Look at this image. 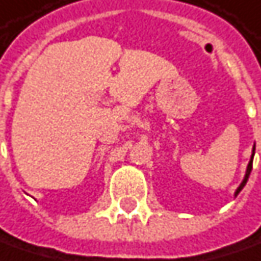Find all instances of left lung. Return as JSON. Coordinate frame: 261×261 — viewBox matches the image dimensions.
I'll use <instances>...</instances> for the list:
<instances>
[{"instance_id":"8db88e82","label":"left lung","mask_w":261,"mask_h":261,"mask_svg":"<svg viewBox=\"0 0 261 261\" xmlns=\"http://www.w3.org/2000/svg\"><path fill=\"white\" fill-rule=\"evenodd\" d=\"M254 150H255V147H254ZM252 158H254V153H252V156H251V161H249V164H248V168H246V174H245V179L244 181L241 183V186L236 189V194L234 195H238L242 189H244V186L246 185V181H248V177H249V173H251V170H252Z\"/></svg>"}]
</instances>
